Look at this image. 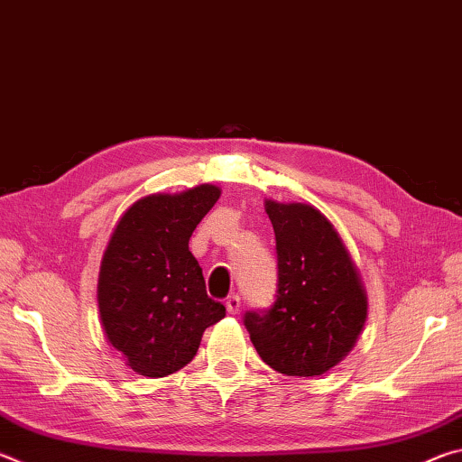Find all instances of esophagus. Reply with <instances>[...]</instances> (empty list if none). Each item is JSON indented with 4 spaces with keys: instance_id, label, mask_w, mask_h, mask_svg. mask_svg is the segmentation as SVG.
Here are the masks:
<instances>
[{
    "instance_id": "esophagus-1",
    "label": "esophagus",
    "mask_w": 462,
    "mask_h": 462,
    "mask_svg": "<svg viewBox=\"0 0 462 462\" xmlns=\"http://www.w3.org/2000/svg\"><path fill=\"white\" fill-rule=\"evenodd\" d=\"M240 306H242V301H240L238 295H230L228 300H226V310H228V314H232V316L238 314Z\"/></svg>"
}]
</instances>
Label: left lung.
<instances>
[{"label": "left lung", "instance_id": "1", "mask_svg": "<svg viewBox=\"0 0 462 462\" xmlns=\"http://www.w3.org/2000/svg\"><path fill=\"white\" fill-rule=\"evenodd\" d=\"M277 242V295L246 311L256 353L289 377H316L338 365L361 334L366 293L330 220L308 203L267 199Z\"/></svg>", "mask_w": 462, "mask_h": 462}]
</instances>
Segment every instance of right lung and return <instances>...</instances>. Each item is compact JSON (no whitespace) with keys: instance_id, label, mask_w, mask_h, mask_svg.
<instances>
[{"instance_id":"obj_1","label":"right lung","mask_w":462,"mask_h":462,"mask_svg":"<svg viewBox=\"0 0 462 462\" xmlns=\"http://www.w3.org/2000/svg\"><path fill=\"white\" fill-rule=\"evenodd\" d=\"M220 198L203 183L126 209L101 259L97 301L109 344L132 371L165 377L191 363L203 330L226 316L206 291L189 238Z\"/></svg>"}]
</instances>
